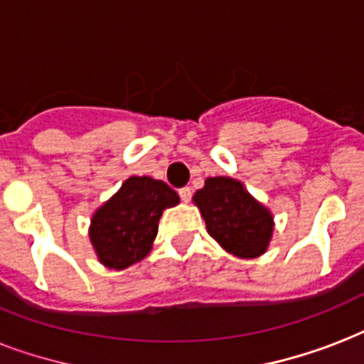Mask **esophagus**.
<instances>
[{"label": "esophagus", "instance_id": "1", "mask_svg": "<svg viewBox=\"0 0 364 364\" xmlns=\"http://www.w3.org/2000/svg\"><path fill=\"white\" fill-rule=\"evenodd\" d=\"M179 196H181L183 202H191V198H193V188L191 187L179 188Z\"/></svg>", "mask_w": 364, "mask_h": 364}]
</instances>
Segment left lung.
Instances as JSON below:
<instances>
[{"label": "left lung", "mask_w": 364, "mask_h": 364, "mask_svg": "<svg viewBox=\"0 0 364 364\" xmlns=\"http://www.w3.org/2000/svg\"><path fill=\"white\" fill-rule=\"evenodd\" d=\"M194 204L202 211L211 238L228 253L242 259L264 253L274 230L272 215L242 183L230 177H210L194 194Z\"/></svg>", "instance_id": "left-lung-1"}]
</instances>
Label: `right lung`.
Here are the masks:
<instances>
[{
	"instance_id": "1",
	"label": "right lung",
	"mask_w": 364,
	"mask_h": 364,
	"mask_svg": "<svg viewBox=\"0 0 364 364\" xmlns=\"http://www.w3.org/2000/svg\"><path fill=\"white\" fill-rule=\"evenodd\" d=\"M179 204V196L164 181L130 177L121 191L92 217L90 240L102 264L124 270L141 260L159 232L166 208Z\"/></svg>"
}]
</instances>
